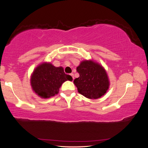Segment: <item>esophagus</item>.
I'll use <instances>...</instances> for the list:
<instances>
[{"mask_svg":"<svg viewBox=\"0 0 148 148\" xmlns=\"http://www.w3.org/2000/svg\"><path fill=\"white\" fill-rule=\"evenodd\" d=\"M70 76H72V80H74V74H70Z\"/></svg>","mask_w":148,"mask_h":148,"instance_id":"obj_1","label":"esophagus"}]
</instances>
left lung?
Here are the masks:
<instances>
[{"label":"left lung","mask_w":148,"mask_h":148,"mask_svg":"<svg viewBox=\"0 0 148 148\" xmlns=\"http://www.w3.org/2000/svg\"><path fill=\"white\" fill-rule=\"evenodd\" d=\"M80 76L74 80L78 91L90 99L104 95L109 88L107 74L102 66L92 60L82 62L76 68Z\"/></svg>","instance_id":"left-lung-1"}]
</instances>
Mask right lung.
Wrapping results in <instances>:
<instances>
[{"instance_id": "add662e5", "label": "right lung", "mask_w": 148, "mask_h": 148, "mask_svg": "<svg viewBox=\"0 0 148 148\" xmlns=\"http://www.w3.org/2000/svg\"><path fill=\"white\" fill-rule=\"evenodd\" d=\"M66 80L72 81V78L64 73L62 67H55L50 63H43L33 72L31 86L38 96L48 98L58 94L62 84Z\"/></svg>"}]
</instances>
